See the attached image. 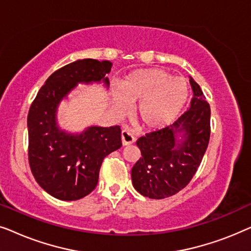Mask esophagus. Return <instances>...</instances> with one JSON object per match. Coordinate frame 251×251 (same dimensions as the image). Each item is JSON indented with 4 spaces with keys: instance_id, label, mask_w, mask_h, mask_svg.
I'll return each mask as SVG.
<instances>
[{
    "instance_id": "obj_1",
    "label": "esophagus",
    "mask_w": 251,
    "mask_h": 251,
    "mask_svg": "<svg viewBox=\"0 0 251 251\" xmlns=\"http://www.w3.org/2000/svg\"><path fill=\"white\" fill-rule=\"evenodd\" d=\"M121 139H122V144L125 146L126 145H131V144L135 142V137L128 130H122L121 133Z\"/></svg>"
}]
</instances>
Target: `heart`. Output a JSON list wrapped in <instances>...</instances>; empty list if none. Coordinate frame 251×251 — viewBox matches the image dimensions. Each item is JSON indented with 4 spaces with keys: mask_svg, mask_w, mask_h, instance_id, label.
<instances>
[{
    "mask_svg": "<svg viewBox=\"0 0 251 251\" xmlns=\"http://www.w3.org/2000/svg\"><path fill=\"white\" fill-rule=\"evenodd\" d=\"M188 99L185 78L170 72L147 68L132 72L113 91V104L119 114H125L129 104H136V118L144 128H160L179 114Z\"/></svg>",
    "mask_w": 251,
    "mask_h": 251,
    "instance_id": "obj_1",
    "label": "heart"
}]
</instances>
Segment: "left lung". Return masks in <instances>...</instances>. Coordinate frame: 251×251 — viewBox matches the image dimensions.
<instances>
[{"instance_id": "left-lung-1", "label": "left lung", "mask_w": 251, "mask_h": 251, "mask_svg": "<svg viewBox=\"0 0 251 251\" xmlns=\"http://www.w3.org/2000/svg\"><path fill=\"white\" fill-rule=\"evenodd\" d=\"M193 89L191 106L173 125L146 133L137 140L142 157L131 170L133 187L144 197L164 199L175 195L197 173L210 139V106L200 85ZM179 134L180 140L177 139Z\"/></svg>"}]
</instances>
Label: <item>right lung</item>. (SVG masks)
Segmentation results:
<instances>
[{"label": "right lung", "mask_w": 251, "mask_h": 251, "mask_svg": "<svg viewBox=\"0 0 251 251\" xmlns=\"http://www.w3.org/2000/svg\"><path fill=\"white\" fill-rule=\"evenodd\" d=\"M112 63L82 59L59 68L48 77L30 105L28 162L37 184L63 201H75L90 194L98 183L102 160L122 146L120 126H90L72 135L56 122L59 102L77 83L102 81L108 85Z\"/></svg>", "instance_id": "right-lung-1"}]
</instances>
